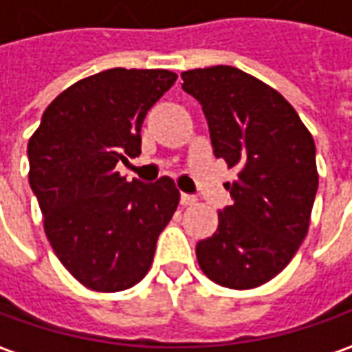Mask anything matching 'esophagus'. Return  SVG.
<instances>
[{
  "label": "esophagus",
  "mask_w": 352,
  "mask_h": 352,
  "mask_svg": "<svg viewBox=\"0 0 352 352\" xmlns=\"http://www.w3.org/2000/svg\"><path fill=\"white\" fill-rule=\"evenodd\" d=\"M195 202H197V197H195V195L181 192V204H183V206H190V204H195Z\"/></svg>",
  "instance_id": "1"
}]
</instances>
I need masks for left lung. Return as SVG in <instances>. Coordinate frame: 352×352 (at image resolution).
I'll return each mask as SVG.
<instances>
[{
    "label": "left lung",
    "instance_id": "obj_1",
    "mask_svg": "<svg viewBox=\"0 0 352 352\" xmlns=\"http://www.w3.org/2000/svg\"><path fill=\"white\" fill-rule=\"evenodd\" d=\"M181 78L206 116L214 155L237 169L226 185L232 204L197 243L200 269L234 290L265 285L308 234L318 192L314 138L280 93L237 67H199Z\"/></svg>",
    "mask_w": 352,
    "mask_h": 352
}]
</instances>
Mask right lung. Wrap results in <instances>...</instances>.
<instances>
[{"mask_svg": "<svg viewBox=\"0 0 352 352\" xmlns=\"http://www.w3.org/2000/svg\"><path fill=\"white\" fill-rule=\"evenodd\" d=\"M177 76L113 67L79 79L44 111L29 140V183L44 232L74 278L97 292L138 285L177 210L169 177L126 181L118 162L140 155L142 124Z\"/></svg>", "mask_w": 352, "mask_h": 352, "instance_id": "1", "label": "right lung"}]
</instances>
